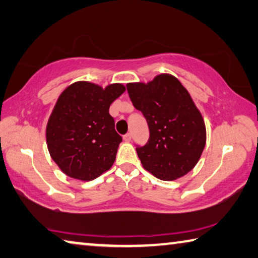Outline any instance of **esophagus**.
Masks as SVG:
<instances>
[{
    "mask_svg": "<svg viewBox=\"0 0 258 258\" xmlns=\"http://www.w3.org/2000/svg\"><path fill=\"white\" fill-rule=\"evenodd\" d=\"M123 141L124 142H130V141H132V134H130V133L125 134L124 136H123Z\"/></svg>",
    "mask_w": 258,
    "mask_h": 258,
    "instance_id": "obj_1",
    "label": "esophagus"
}]
</instances>
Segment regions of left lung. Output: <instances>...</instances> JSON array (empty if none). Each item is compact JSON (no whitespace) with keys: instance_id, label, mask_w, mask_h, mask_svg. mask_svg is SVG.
Listing matches in <instances>:
<instances>
[{"instance_id":"left-lung-1","label":"left lung","mask_w":258,"mask_h":258,"mask_svg":"<svg viewBox=\"0 0 258 258\" xmlns=\"http://www.w3.org/2000/svg\"><path fill=\"white\" fill-rule=\"evenodd\" d=\"M135 108L147 121L150 138L136 145L144 168L161 180H174L197 164L206 143L205 123L190 95L173 76L126 85Z\"/></svg>"}]
</instances>
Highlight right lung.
I'll list each match as a JSON object with an SVG mask.
<instances>
[{"label": "right lung", "instance_id": "right-lung-1", "mask_svg": "<svg viewBox=\"0 0 258 258\" xmlns=\"http://www.w3.org/2000/svg\"><path fill=\"white\" fill-rule=\"evenodd\" d=\"M125 90L121 84L101 86L78 81L63 92L46 126L53 161L71 178L89 181L111 168L122 137L108 113Z\"/></svg>", "mask_w": 258, "mask_h": 258}]
</instances>
